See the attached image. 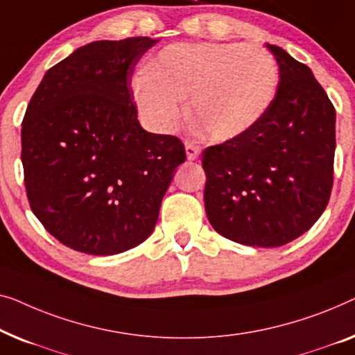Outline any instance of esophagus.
I'll use <instances>...</instances> for the list:
<instances>
[{
	"instance_id": "obj_1",
	"label": "esophagus",
	"mask_w": 355,
	"mask_h": 355,
	"mask_svg": "<svg viewBox=\"0 0 355 355\" xmlns=\"http://www.w3.org/2000/svg\"><path fill=\"white\" fill-rule=\"evenodd\" d=\"M184 149H187L188 161H196V159L199 157V154H201V148H199L198 144L193 143V141L184 143Z\"/></svg>"
}]
</instances>
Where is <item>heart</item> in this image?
Here are the masks:
<instances>
[{
	"label": "heart",
	"instance_id": "1",
	"mask_svg": "<svg viewBox=\"0 0 355 355\" xmlns=\"http://www.w3.org/2000/svg\"><path fill=\"white\" fill-rule=\"evenodd\" d=\"M278 66L267 49L244 43H173L133 80V98L148 125H177L183 99L204 138L225 143L246 135L270 109Z\"/></svg>",
	"mask_w": 355,
	"mask_h": 355
}]
</instances>
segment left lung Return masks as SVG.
<instances>
[{"instance_id": "left-lung-1", "label": "left lung", "mask_w": 355, "mask_h": 355, "mask_svg": "<svg viewBox=\"0 0 355 355\" xmlns=\"http://www.w3.org/2000/svg\"><path fill=\"white\" fill-rule=\"evenodd\" d=\"M279 82L270 109L246 135L202 153L204 204L217 233L278 248L307 232L333 187L336 112L306 64L275 44Z\"/></svg>"}]
</instances>
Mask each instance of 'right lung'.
Instances as JSON below:
<instances>
[{"label": "right lung", "mask_w": 355, "mask_h": 355, "mask_svg": "<svg viewBox=\"0 0 355 355\" xmlns=\"http://www.w3.org/2000/svg\"><path fill=\"white\" fill-rule=\"evenodd\" d=\"M157 40L85 44L44 73L22 122L30 207L67 248L114 256L156 227L164 194L187 154L172 135L138 122L132 80Z\"/></svg>", "instance_id": "obj_1"}]
</instances>
